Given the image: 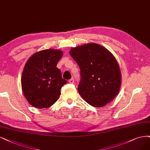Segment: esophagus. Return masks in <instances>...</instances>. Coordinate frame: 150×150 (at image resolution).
Here are the masks:
<instances>
[{
  "mask_svg": "<svg viewBox=\"0 0 150 150\" xmlns=\"http://www.w3.org/2000/svg\"><path fill=\"white\" fill-rule=\"evenodd\" d=\"M69 83H71V84L74 83V79H71L70 80H69Z\"/></svg>",
  "mask_w": 150,
  "mask_h": 150,
  "instance_id": "obj_1",
  "label": "esophagus"
}]
</instances>
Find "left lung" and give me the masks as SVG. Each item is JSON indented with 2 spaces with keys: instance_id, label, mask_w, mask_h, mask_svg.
<instances>
[{
  "instance_id": "obj_1",
  "label": "left lung",
  "mask_w": 150,
  "mask_h": 150,
  "mask_svg": "<svg viewBox=\"0 0 150 150\" xmlns=\"http://www.w3.org/2000/svg\"><path fill=\"white\" fill-rule=\"evenodd\" d=\"M79 65L80 95L91 106L103 107L113 100L121 85V72L113 54L96 43L73 47L69 52Z\"/></svg>"
}]
</instances>
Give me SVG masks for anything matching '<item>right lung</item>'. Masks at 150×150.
Returning a JSON list of instances; mask_svg holds the SVG:
<instances>
[{"label": "right lung", "mask_w": 150, "mask_h": 150, "mask_svg": "<svg viewBox=\"0 0 150 150\" xmlns=\"http://www.w3.org/2000/svg\"><path fill=\"white\" fill-rule=\"evenodd\" d=\"M63 52L46 49L35 53L26 62L21 75L23 95L31 106L48 108L57 101L60 90L67 81L56 67Z\"/></svg>", "instance_id": "add662e5"}]
</instances>
